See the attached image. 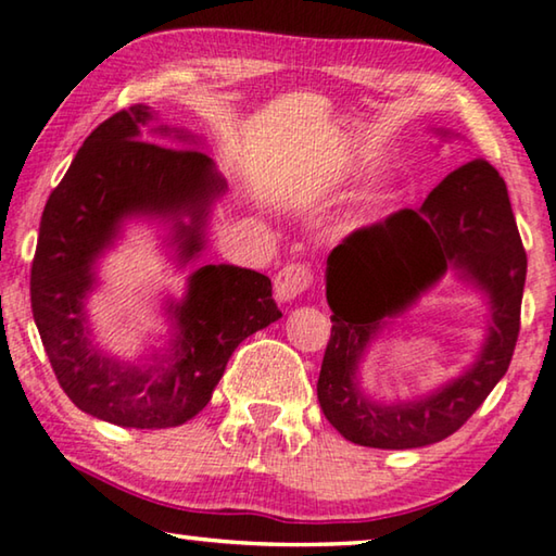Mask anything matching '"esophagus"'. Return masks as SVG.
<instances>
[{"mask_svg":"<svg viewBox=\"0 0 556 556\" xmlns=\"http://www.w3.org/2000/svg\"><path fill=\"white\" fill-rule=\"evenodd\" d=\"M312 287V269L306 264H287L275 277V294L279 302H292Z\"/></svg>","mask_w":556,"mask_h":556,"instance_id":"obj_1","label":"esophagus"}]
</instances>
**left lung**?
<instances>
[{
  "instance_id": "1",
  "label": "left lung",
  "mask_w": 556,
  "mask_h": 556,
  "mask_svg": "<svg viewBox=\"0 0 556 556\" xmlns=\"http://www.w3.org/2000/svg\"><path fill=\"white\" fill-rule=\"evenodd\" d=\"M446 137L450 131H439ZM446 270L479 288L491 325L478 359L459 378L409 403L363 394L358 364L370 342ZM331 337L321 362L319 407L344 439L375 450L442 442L507 375L519 337L527 254L507 185L490 162L471 160L439 181L419 210L352 231L327 256Z\"/></svg>"
}]
</instances>
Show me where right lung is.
Returning <instances> with one entry per match:
<instances>
[{
	"instance_id": "1",
	"label": "right lung",
	"mask_w": 556,
	"mask_h": 556,
	"mask_svg": "<svg viewBox=\"0 0 556 556\" xmlns=\"http://www.w3.org/2000/svg\"><path fill=\"white\" fill-rule=\"evenodd\" d=\"M152 106L112 114L85 139L41 212L31 262V314L56 382L81 412L129 429L179 427L212 400L239 342L281 317L271 281L235 264H204L181 300H167L172 339L144 364L99 350L87 317L97 262L124 222L169 227L179 267L206 244L212 204L227 181L199 149L156 144V137L197 144L189 131L154 127ZM162 142V139H157Z\"/></svg>"
}]
</instances>
